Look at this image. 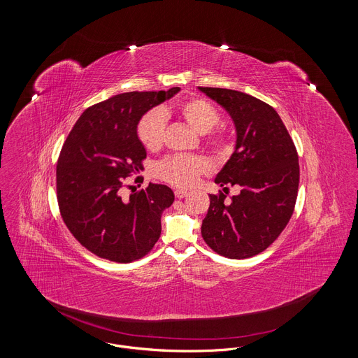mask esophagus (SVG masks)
I'll return each mask as SVG.
<instances>
[{
    "mask_svg": "<svg viewBox=\"0 0 358 358\" xmlns=\"http://www.w3.org/2000/svg\"><path fill=\"white\" fill-rule=\"evenodd\" d=\"M187 194V190H184V189H176V190H174V196H176L177 199H184Z\"/></svg>",
    "mask_w": 358,
    "mask_h": 358,
    "instance_id": "esophagus-1",
    "label": "esophagus"
}]
</instances>
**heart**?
Masks as SVG:
<instances>
[{"label": "heart", "mask_w": 358, "mask_h": 358, "mask_svg": "<svg viewBox=\"0 0 358 358\" xmlns=\"http://www.w3.org/2000/svg\"><path fill=\"white\" fill-rule=\"evenodd\" d=\"M176 115L184 120L199 134H205V145L216 152H227L232 148V138L225 129H213L220 122L219 110L204 98L193 96L174 107ZM168 110L153 108L142 115L136 124V136L145 149L155 152L165 142ZM208 169L201 157L171 155L161 161L157 173L161 180L176 187H189Z\"/></svg>", "instance_id": "1"}]
</instances>
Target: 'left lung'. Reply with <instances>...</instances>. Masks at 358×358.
Here are the masks:
<instances>
[{"label":"left lung","instance_id":"obj_1","mask_svg":"<svg viewBox=\"0 0 358 358\" xmlns=\"http://www.w3.org/2000/svg\"><path fill=\"white\" fill-rule=\"evenodd\" d=\"M222 106L236 127L235 152L215 182L238 185L240 193L209 194L210 204L201 235L208 247L229 259L263 252L283 232L292 216L299 185L295 145L278 113L248 94L199 87Z\"/></svg>","mask_w":358,"mask_h":358}]
</instances>
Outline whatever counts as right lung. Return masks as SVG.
<instances>
[{"label":"right lung","instance_id":"obj_1","mask_svg":"<svg viewBox=\"0 0 358 358\" xmlns=\"http://www.w3.org/2000/svg\"><path fill=\"white\" fill-rule=\"evenodd\" d=\"M180 91H133L88 107L62 148L57 204L69 232L94 255L130 263L148 255L161 235V215L174 201L166 185L149 184L123 199V181L143 168L136 124Z\"/></svg>","mask_w":358,"mask_h":358}]
</instances>
